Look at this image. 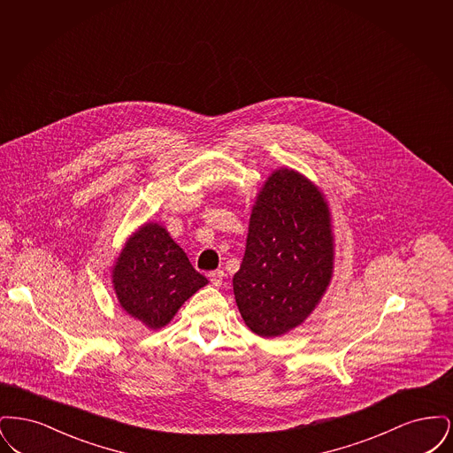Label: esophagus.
<instances>
[{"label": "esophagus", "instance_id": "obj_1", "mask_svg": "<svg viewBox=\"0 0 453 453\" xmlns=\"http://www.w3.org/2000/svg\"><path fill=\"white\" fill-rule=\"evenodd\" d=\"M209 279H211V283H212L214 287H220L222 281H224V272H222V270L211 272V273H209Z\"/></svg>", "mask_w": 453, "mask_h": 453}]
</instances>
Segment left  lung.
<instances>
[{"label": "left lung", "mask_w": 453, "mask_h": 453, "mask_svg": "<svg viewBox=\"0 0 453 453\" xmlns=\"http://www.w3.org/2000/svg\"><path fill=\"white\" fill-rule=\"evenodd\" d=\"M333 259L324 195L301 173H272L253 205L244 258L233 279L246 326L275 338L303 323L331 281Z\"/></svg>", "instance_id": "8db88e82"}]
</instances>
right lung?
<instances>
[{"label":"right lung","instance_id":"1","mask_svg":"<svg viewBox=\"0 0 453 453\" xmlns=\"http://www.w3.org/2000/svg\"><path fill=\"white\" fill-rule=\"evenodd\" d=\"M111 283L122 309L150 329L170 323L183 302L207 285L168 231L148 222L127 239Z\"/></svg>","mask_w":453,"mask_h":453}]
</instances>
